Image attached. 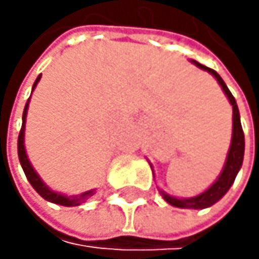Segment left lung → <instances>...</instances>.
Returning a JSON list of instances; mask_svg holds the SVG:
<instances>
[{
	"label": "left lung",
	"mask_w": 259,
	"mask_h": 259,
	"mask_svg": "<svg viewBox=\"0 0 259 259\" xmlns=\"http://www.w3.org/2000/svg\"><path fill=\"white\" fill-rule=\"evenodd\" d=\"M197 68L203 69V71L210 73L216 80L218 83L221 85L222 92L227 95L228 101H230L232 107H233V132H232V144H230V149H228V154H227V160H225V164L222 167V172L219 174L218 180L208 188L206 191H203L202 194L196 196V197H183V199H179V197H174V196H169L166 194L164 191L158 190L160 194L163 196V199L172 206H177V208H193V210H202V208H208L214 205L218 200H221L225 193L230 190V186L233 185L239 169L242 166V160H244V132H242V125H241V118H239V110H238V104L233 98V95L230 93V90L227 88L225 82L222 80V77L214 71V69L208 68L196 60H191ZM152 167V166H151Z\"/></svg>",
	"instance_id": "left-lung-1"
}]
</instances>
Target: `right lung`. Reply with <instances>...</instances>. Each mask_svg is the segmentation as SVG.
Returning <instances> with one entry per match:
<instances>
[{
	"mask_svg": "<svg viewBox=\"0 0 259 259\" xmlns=\"http://www.w3.org/2000/svg\"><path fill=\"white\" fill-rule=\"evenodd\" d=\"M41 74L37 77L34 87H32V92L37 85V82L40 80ZM31 99V98H29ZM29 99L26 102V107H24V112H23V125H21V131H20V135H18V158H20V163H21V167L23 171L29 180V183L32 185L34 190L48 202H53V203H57V205H63V206H77L83 202H87L90 199L96 190H90V191H85L79 196H65V194H60V193H56L53 190H49L48 185L40 179V176L35 172V169L32 167L31 161L27 158V154H26V149H24V124H26V115H27V105H29Z\"/></svg>",
	"mask_w": 259,
	"mask_h": 259,
	"instance_id": "add662e5",
	"label": "right lung"
}]
</instances>
